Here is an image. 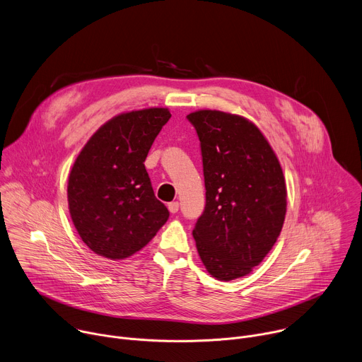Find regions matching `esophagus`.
<instances>
[{
  "label": "esophagus",
  "mask_w": 362,
  "mask_h": 362,
  "mask_svg": "<svg viewBox=\"0 0 362 362\" xmlns=\"http://www.w3.org/2000/svg\"><path fill=\"white\" fill-rule=\"evenodd\" d=\"M168 209L170 214H176L179 211V202H170L168 204Z\"/></svg>",
  "instance_id": "34e87169"
}]
</instances>
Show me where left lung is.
<instances>
[{"mask_svg": "<svg viewBox=\"0 0 362 362\" xmlns=\"http://www.w3.org/2000/svg\"><path fill=\"white\" fill-rule=\"evenodd\" d=\"M200 140L206 206L193 229L200 259L219 281L252 272L275 245L286 185L271 144L247 119L219 110L187 115Z\"/></svg>", "mask_w": 362, "mask_h": 362, "instance_id": "left-lung-1", "label": "left lung"}]
</instances>
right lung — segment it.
Masks as SVG:
<instances>
[{
	"mask_svg": "<svg viewBox=\"0 0 362 362\" xmlns=\"http://www.w3.org/2000/svg\"><path fill=\"white\" fill-rule=\"evenodd\" d=\"M172 117L151 107L115 116L77 156L67 186L71 221L81 240L107 259L144 247L169 219L144 168L147 153Z\"/></svg>",
	"mask_w": 362,
	"mask_h": 362,
	"instance_id": "1",
	"label": "right lung"
}]
</instances>
